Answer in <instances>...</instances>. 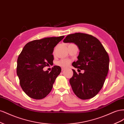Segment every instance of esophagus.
Listing matches in <instances>:
<instances>
[{
	"label": "esophagus",
	"mask_w": 124,
	"mask_h": 124,
	"mask_svg": "<svg viewBox=\"0 0 124 124\" xmlns=\"http://www.w3.org/2000/svg\"><path fill=\"white\" fill-rule=\"evenodd\" d=\"M65 69H66V68H64V67H62V71H63V70H65Z\"/></svg>",
	"instance_id": "1"
}]
</instances>
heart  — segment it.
I'll use <instances>...</instances> for the list:
<instances>
[{"mask_svg": "<svg viewBox=\"0 0 124 124\" xmlns=\"http://www.w3.org/2000/svg\"><path fill=\"white\" fill-rule=\"evenodd\" d=\"M70 61L69 59H63L60 60L59 61L57 62V65L59 66H61L62 67H68L70 63Z\"/></svg>", "mask_w": 124, "mask_h": 124, "instance_id": "b5f03b06", "label": "heart"}]
</instances>
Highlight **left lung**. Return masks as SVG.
I'll list each match as a JSON object with an SVG mask.
<instances>
[{
  "label": "left lung",
  "instance_id": "8db88e82",
  "mask_svg": "<svg viewBox=\"0 0 124 124\" xmlns=\"http://www.w3.org/2000/svg\"><path fill=\"white\" fill-rule=\"evenodd\" d=\"M64 43H74L80 50L78 60L72 63L76 68L84 70L83 73L73 74L69 80L76 95L86 100L95 97L102 88L108 71L109 57L100 41L92 35L75 33L67 36Z\"/></svg>",
  "mask_w": 124,
  "mask_h": 124
}]
</instances>
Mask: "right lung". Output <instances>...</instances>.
I'll return each mask as SVG.
<instances>
[{"label": "right lung", "instance_id": "obj_1", "mask_svg": "<svg viewBox=\"0 0 124 124\" xmlns=\"http://www.w3.org/2000/svg\"><path fill=\"white\" fill-rule=\"evenodd\" d=\"M64 36L33 40L26 44L17 61L16 73L20 84L26 95L42 99L50 93L61 68L54 66L51 72L43 69L53 63L54 48Z\"/></svg>", "mask_w": 124, "mask_h": 124}]
</instances>
